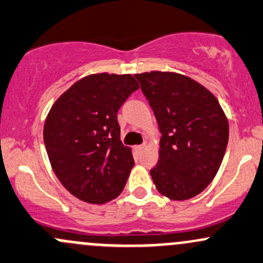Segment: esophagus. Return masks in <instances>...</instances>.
<instances>
[{"mask_svg":"<svg viewBox=\"0 0 263 263\" xmlns=\"http://www.w3.org/2000/svg\"><path fill=\"white\" fill-rule=\"evenodd\" d=\"M144 148H145V144H140V145H135L134 146V149L138 152V153H139V152H142Z\"/></svg>","mask_w":263,"mask_h":263,"instance_id":"esophagus-1","label":"esophagus"}]
</instances>
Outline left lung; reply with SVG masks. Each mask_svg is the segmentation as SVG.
<instances>
[{"instance_id":"obj_1","label":"left lung","mask_w":263,"mask_h":263,"mask_svg":"<svg viewBox=\"0 0 263 263\" xmlns=\"http://www.w3.org/2000/svg\"><path fill=\"white\" fill-rule=\"evenodd\" d=\"M162 133L155 188L173 200L193 198L213 180L228 143V120L218 100L188 76L168 71L135 74Z\"/></svg>"}]
</instances>
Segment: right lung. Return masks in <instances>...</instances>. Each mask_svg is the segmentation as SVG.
<instances>
[{
	"mask_svg": "<svg viewBox=\"0 0 263 263\" xmlns=\"http://www.w3.org/2000/svg\"><path fill=\"white\" fill-rule=\"evenodd\" d=\"M138 89L130 74H92L76 81L50 109L45 146L58 179L76 198L104 204L125 187L134 159L120 140L117 112Z\"/></svg>",
	"mask_w": 263,
	"mask_h": 263,
	"instance_id": "1",
	"label": "right lung"
}]
</instances>
